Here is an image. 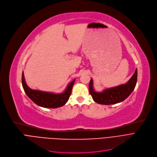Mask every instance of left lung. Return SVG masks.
<instances>
[{
  "mask_svg": "<svg viewBox=\"0 0 157 157\" xmlns=\"http://www.w3.org/2000/svg\"><path fill=\"white\" fill-rule=\"evenodd\" d=\"M137 80V70L127 83L119 86L105 89L102 92H96L93 86V80L91 79L89 84V93L93 100L101 105H112L124 101L132 93L135 89Z\"/></svg>",
  "mask_w": 157,
  "mask_h": 157,
  "instance_id": "obj_1",
  "label": "left lung"
}]
</instances>
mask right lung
I'll use <instances>...</instances> for the list:
<instances>
[{
  "instance_id": "add662e5",
  "label": "right lung",
  "mask_w": 157,
  "mask_h": 157,
  "mask_svg": "<svg viewBox=\"0 0 157 157\" xmlns=\"http://www.w3.org/2000/svg\"><path fill=\"white\" fill-rule=\"evenodd\" d=\"M74 82L75 79L68 85L64 92L60 94H54L38 90H33L26 84L24 72L22 73L21 76L22 86L26 94L36 105L44 108L55 109L63 106L69 100Z\"/></svg>"
}]
</instances>
